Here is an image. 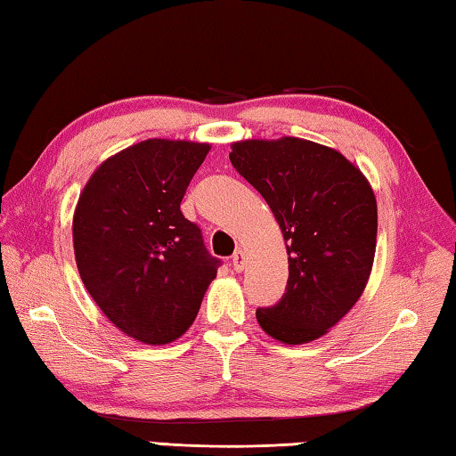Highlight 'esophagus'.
<instances>
[{"instance_id":"esophagus-1","label":"esophagus","mask_w":456,"mask_h":456,"mask_svg":"<svg viewBox=\"0 0 456 456\" xmlns=\"http://www.w3.org/2000/svg\"><path fill=\"white\" fill-rule=\"evenodd\" d=\"M245 261H247V259H245V253H243V251H235L233 257H231V264H233L235 272H243Z\"/></svg>"}]
</instances>
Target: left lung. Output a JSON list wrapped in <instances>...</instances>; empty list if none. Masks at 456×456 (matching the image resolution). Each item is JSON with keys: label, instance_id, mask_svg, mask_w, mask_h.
<instances>
[{"label": "left lung", "instance_id": "1", "mask_svg": "<svg viewBox=\"0 0 456 456\" xmlns=\"http://www.w3.org/2000/svg\"><path fill=\"white\" fill-rule=\"evenodd\" d=\"M231 165L267 200L288 245L280 302L256 312L283 344H304L336 326L358 302L376 251V197L338 151L304 138L241 141Z\"/></svg>", "mask_w": 456, "mask_h": 456}]
</instances>
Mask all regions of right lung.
<instances>
[{
  "mask_svg": "<svg viewBox=\"0 0 456 456\" xmlns=\"http://www.w3.org/2000/svg\"><path fill=\"white\" fill-rule=\"evenodd\" d=\"M211 146L149 138L96 168L74 213V256L100 310L138 342L160 346L197 318L221 261L181 200Z\"/></svg>",
  "mask_w": 456,
  "mask_h": 456,
  "instance_id": "1",
  "label": "right lung"
}]
</instances>
